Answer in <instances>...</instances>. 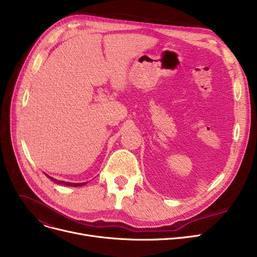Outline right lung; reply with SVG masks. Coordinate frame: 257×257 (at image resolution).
<instances>
[{
	"label": "right lung",
	"instance_id": "obj_1",
	"mask_svg": "<svg viewBox=\"0 0 257 257\" xmlns=\"http://www.w3.org/2000/svg\"><path fill=\"white\" fill-rule=\"evenodd\" d=\"M46 176H48V178H50L52 181H54L55 183H57V184H62V185H66V186H82V185H84V184H86L85 182H82V183H73V182H64V181H59V180H57V179H54V178H52L51 176H49V175H47L46 174Z\"/></svg>",
	"mask_w": 257,
	"mask_h": 257
}]
</instances>
